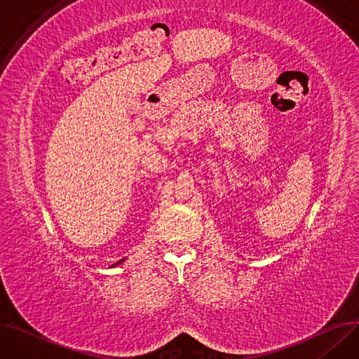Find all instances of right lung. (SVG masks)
I'll return each instance as SVG.
<instances>
[{"mask_svg": "<svg viewBox=\"0 0 359 359\" xmlns=\"http://www.w3.org/2000/svg\"><path fill=\"white\" fill-rule=\"evenodd\" d=\"M123 260H125V259H122V260H119V262H118V263H115V265H111V266H118V265H121V263H122V262H123Z\"/></svg>", "mask_w": 359, "mask_h": 359, "instance_id": "1", "label": "right lung"}]
</instances>
